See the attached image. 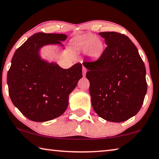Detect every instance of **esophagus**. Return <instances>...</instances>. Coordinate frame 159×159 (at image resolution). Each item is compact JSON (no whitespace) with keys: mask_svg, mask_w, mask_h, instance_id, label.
Masks as SVG:
<instances>
[{"mask_svg":"<svg viewBox=\"0 0 159 159\" xmlns=\"http://www.w3.org/2000/svg\"><path fill=\"white\" fill-rule=\"evenodd\" d=\"M87 72V69L85 66H83V75H85Z\"/></svg>","mask_w":159,"mask_h":159,"instance_id":"34e87169","label":"esophagus"}]
</instances>
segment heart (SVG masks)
Masks as SVG:
<instances>
[{
    "label": "heart",
    "mask_w": 159,
    "mask_h": 159,
    "mask_svg": "<svg viewBox=\"0 0 159 159\" xmlns=\"http://www.w3.org/2000/svg\"><path fill=\"white\" fill-rule=\"evenodd\" d=\"M70 46L75 52H84L92 59L100 57L104 50V44L100 38L95 35H79L70 42Z\"/></svg>",
    "instance_id": "obj_1"
}]
</instances>
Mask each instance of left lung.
<instances>
[{
    "label": "left lung",
    "instance_id": "obj_1",
    "mask_svg": "<svg viewBox=\"0 0 159 159\" xmlns=\"http://www.w3.org/2000/svg\"><path fill=\"white\" fill-rule=\"evenodd\" d=\"M107 47L99 59L84 61L89 69L92 106L107 121L122 122L139 111L147 91L146 69L137 48L126 35L100 32Z\"/></svg>",
    "mask_w": 159,
    "mask_h": 159
}]
</instances>
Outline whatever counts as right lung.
I'll return each mask as SVG.
<instances>
[{
	"mask_svg": "<svg viewBox=\"0 0 159 159\" xmlns=\"http://www.w3.org/2000/svg\"><path fill=\"white\" fill-rule=\"evenodd\" d=\"M64 34L38 32L15 52L7 72L10 98L23 115L34 122H46L61 116L69 105V95L81 79L82 64L68 69L41 59L39 49L59 44Z\"/></svg>",
	"mask_w": 159,
	"mask_h": 159,
	"instance_id": "right-lung-1",
	"label": "right lung"
}]
</instances>
